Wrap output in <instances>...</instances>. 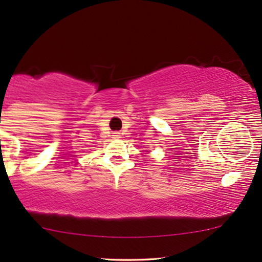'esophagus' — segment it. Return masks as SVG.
<instances>
[{
    "label": "esophagus",
    "mask_w": 262,
    "mask_h": 262,
    "mask_svg": "<svg viewBox=\"0 0 262 262\" xmlns=\"http://www.w3.org/2000/svg\"><path fill=\"white\" fill-rule=\"evenodd\" d=\"M114 137H115V138H120V137H121V135H120V133H115V135H114Z\"/></svg>",
    "instance_id": "esophagus-1"
}]
</instances>
